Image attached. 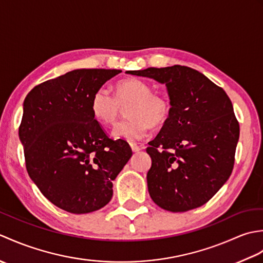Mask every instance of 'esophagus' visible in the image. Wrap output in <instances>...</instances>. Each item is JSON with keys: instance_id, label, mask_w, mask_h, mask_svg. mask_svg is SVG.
<instances>
[{"instance_id": "1", "label": "esophagus", "mask_w": 263, "mask_h": 263, "mask_svg": "<svg viewBox=\"0 0 263 263\" xmlns=\"http://www.w3.org/2000/svg\"><path fill=\"white\" fill-rule=\"evenodd\" d=\"M130 146H131V149L135 153H138V152H140V150H141V147L138 146V144L135 143V142H130Z\"/></svg>"}]
</instances>
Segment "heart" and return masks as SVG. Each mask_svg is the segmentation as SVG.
Returning <instances> with one entry per match:
<instances>
[{
    "label": "heart",
    "instance_id": "heart-1",
    "mask_svg": "<svg viewBox=\"0 0 263 263\" xmlns=\"http://www.w3.org/2000/svg\"><path fill=\"white\" fill-rule=\"evenodd\" d=\"M126 108L128 119L119 123L113 135L127 140H139L147 136L150 126H161L171 114V104L166 96L154 92L146 81L128 78L115 86V96L107 89L99 88L90 102L95 119L104 125H113L119 119L122 107Z\"/></svg>",
    "mask_w": 263,
    "mask_h": 263
}]
</instances>
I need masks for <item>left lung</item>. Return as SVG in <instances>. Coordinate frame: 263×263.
Wrapping results in <instances>:
<instances>
[{
  "label": "left lung",
  "mask_w": 263,
  "mask_h": 263,
  "mask_svg": "<svg viewBox=\"0 0 263 263\" xmlns=\"http://www.w3.org/2000/svg\"><path fill=\"white\" fill-rule=\"evenodd\" d=\"M165 83L171 114L149 142L148 191L172 212L206 203L231 176L239 124L225 90L201 72L183 65L127 71Z\"/></svg>",
  "instance_id": "obj_1"
}]
</instances>
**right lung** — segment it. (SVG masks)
<instances>
[{"instance_id":"right-lung-1","label":"right lung","mask_w":263,"mask_h":263,"mask_svg":"<svg viewBox=\"0 0 263 263\" xmlns=\"http://www.w3.org/2000/svg\"><path fill=\"white\" fill-rule=\"evenodd\" d=\"M121 70L79 69L32 88L24 102L19 138L26 168L44 197L71 214L107 204L113 182L131 158L95 119L93 92Z\"/></svg>"}]
</instances>
